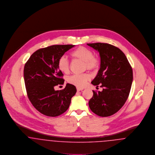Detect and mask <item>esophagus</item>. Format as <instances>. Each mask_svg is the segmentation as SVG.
<instances>
[{
	"label": "esophagus",
	"instance_id": "obj_1",
	"mask_svg": "<svg viewBox=\"0 0 155 155\" xmlns=\"http://www.w3.org/2000/svg\"><path fill=\"white\" fill-rule=\"evenodd\" d=\"M76 89H77V91H81V90H83V89H82V88H80V87H77V88H76Z\"/></svg>",
	"mask_w": 155,
	"mask_h": 155
}]
</instances>
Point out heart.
<instances>
[{"label": "heart", "mask_w": 155, "mask_h": 155, "mask_svg": "<svg viewBox=\"0 0 155 155\" xmlns=\"http://www.w3.org/2000/svg\"><path fill=\"white\" fill-rule=\"evenodd\" d=\"M71 55L74 59L83 62L84 68L90 71L96 69L99 66V60L97 58L94 56L93 52L84 47H80L75 49L72 52ZM58 67L61 72L68 74L70 71L69 60L65 57H62L58 61ZM90 79V77L88 74H74L68 78V81L78 87H83Z\"/></svg>", "instance_id": "1"}]
</instances>
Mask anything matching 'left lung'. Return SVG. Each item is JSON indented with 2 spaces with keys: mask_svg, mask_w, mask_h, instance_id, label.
I'll use <instances>...</instances> for the list:
<instances>
[{
  "mask_svg": "<svg viewBox=\"0 0 155 155\" xmlns=\"http://www.w3.org/2000/svg\"><path fill=\"white\" fill-rule=\"evenodd\" d=\"M87 45L97 51L101 61L91 83L97 87L100 84L103 87L101 91L93 90L90 108L98 116H111L121 108L128 97L133 81L132 67L124 52L114 45L100 42Z\"/></svg>",
  "mask_w": 155,
  "mask_h": 155,
  "instance_id": "left-lung-1",
  "label": "left lung"
}]
</instances>
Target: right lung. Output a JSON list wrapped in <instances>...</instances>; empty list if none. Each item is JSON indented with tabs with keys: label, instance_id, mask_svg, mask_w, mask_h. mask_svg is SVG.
Returning a JSON list of instances; mask_svg holds the SVG:
<instances>
[{
	"label": "right lung",
	"instance_id": "1",
	"mask_svg": "<svg viewBox=\"0 0 155 155\" xmlns=\"http://www.w3.org/2000/svg\"><path fill=\"white\" fill-rule=\"evenodd\" d=\"M74 45H54L36 51L25 63L24 79L27 96L41 114L57 117L68 109L76 87L67 83L65 89H54L63 84V74L58 67L59 59Z\"/></svg>",
	"mask_w": 155,
	"mask_h": 155
}]
</instances>
